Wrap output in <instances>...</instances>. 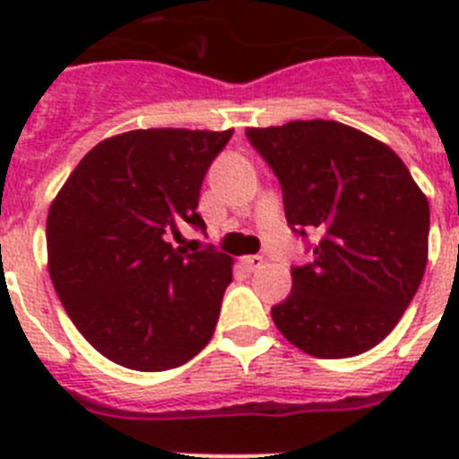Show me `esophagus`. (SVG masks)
Here are the masks:
<instances>
[{
    "instance_id": "obj_1",
    "label": "esophagus",
    "mask_w": 459,
    "mask_h": 459,
    "mask_svg": "<svg viewBox=\"0 0 459 459\" xmlns=\"http://www.w3.org/2000/svg\"><path fill=\"white\" fill-rule=\"evenodd\" d=\"M243 264L247 272H259L264 266V259L259 257V255H250V257H243Z\"/></svg>"
}]
</instances>
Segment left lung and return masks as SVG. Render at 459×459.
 Here are the masks:
<instances>
[{
    "instance_id": "obj_1",
    "label": "left lung",
    "mask_w": 459,
    "mask_h": 459,
    "mask_svg": "<svg viewBox=\"0 0 459 459\" xmlns=\"http://www.w3.org/2000/svg\"><path fill=\"white\" fill-rule=\"evenodd\" d=\"M272 166L293 233L309 264L293 266V290L272 307L295 348L321 359L367 352L391 333L421 283L429 202L391 147L338 121L247 128Z\"/></svg>"
}]
</instances>
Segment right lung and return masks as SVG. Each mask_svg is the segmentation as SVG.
<instances>
[{"instance_id":"right-lung-1","label":"right lung","mask_w":459,"mask_h":459,"mask_svg":"<svg viewBox=\"0 0 459 459\" xmlns=\"http://www.w3.org/2000/svg\"><path fill=\"white\" fill-rule=\"evenodd\" d=\"M233 131L150 128L95 145L47 216L49 276L82 338L135 371L176 369L214 333L230 257L171 238L193 226L204 173Z\"/></svg>"}]
</instances>
